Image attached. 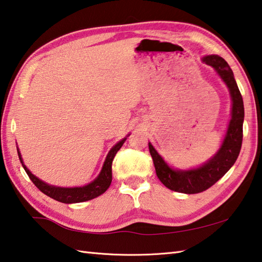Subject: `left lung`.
I'll use <instances>...</instances> for the list:
<instances>
[{
  "instance_id": "1",
  "label": "left lung",
  "mask_w": 262,
  "mask_h": 262,
  "mask_svg": "<svg viewBox=\"0 0 262 262\" xmlns=\"http://www.w3.org/2000/svg\"><path fill=\"white\" fill-rule=\"evenodd\" d=\"M203 61L214 68L222 77L232 97V119L218 152L201 167L191 170H176L169 167L151 143H148L157 176L160 182L171 191L185 194L203 192L216 184L236 161L243 140V99L232 69L219 55H207L203 58Z\"/></svg>"
}]
</instances>
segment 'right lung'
<instances>
[{
  "instance_id": "1",
  "label": "right lung",
  "mask_w": 262,
  "mask_h": 262,
  "mask_svg": "<svg viewBox=\"0 0 262 262\" xmlns=\"http://www.w3.org/2000/svg\"><path fill=\"white\" fill-rule=\"evenodd\" d=\"M126 141V138H122L117 144L111 148L110 152L107 153L106 159L104 161V165L102 167V170L100 175L97 176L93 182L87 184V185L83 187H58V186H52L49 185V184L44 183L40 181L39 178L34 176L32 172L29 171V169L24 165L21 155H20L19 148H18V156L19 160L21 162V165L25 169V171L27 172L28 177L30 178L35 186L37 187L40 192H43L45 195L52 198L56 201L62 202V203H79V202H85L92 200L94 198H97L101 194H103L107 188H109L110 184L112 182V161H114V158L117 155V152L120 150Z\"/></svg>"
}]
</instances>
